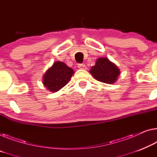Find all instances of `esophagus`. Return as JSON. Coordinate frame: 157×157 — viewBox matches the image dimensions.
<instances>
[{
	"label": "esophagus",
	"mask_w": 157,
	"mask_h": 157,
	"mask_svg": "<svg viewBox=\"0 0 157 157\" xmlns=\"http://www.w3.org/2000/svg\"><path fill=\"white\" fill-rule=\"evenodd\" d=\"M78 67L81 69H86V66L85 64H78Z\"/></svg>",
	"instance_id": "1"
}]
</instances>
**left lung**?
<instances>
[{
    "mask_svg": "<svg viewBox=\"0 0 157 157\" xmlns=\"http://www.w3.org/2000/svg\"><path fill=\"white\" fill-rule=\"evenodd\" d=\"M90 73L96 80L102 83L112 84L118 79L120 71L107 57H100L97 59L95 66L91 68Z\"/></svg>",
    "mask_w": 157,
    "mask_h": 157,
    "instance_id": "1",
    "label": "left lung"
}]
</instances>
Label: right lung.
<instances>
[{"label":"right lung","instance_id":"obj_1","mask_svg":"<svg viewBox=\"0 0 157 157\" xmlns=\"http://www.w3.org/2000/svg\"><path fill=\"white\" fill-rule=\"evenodd\" d=\"M74 72L73 69L64 62H56L45 72L43 83L48 90L56 92L67 85Z\"/></svg>","mask_w":157,"mask_h":157}]
</instances>
